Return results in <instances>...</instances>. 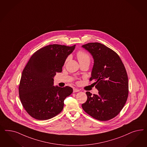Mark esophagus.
<instances>
[{
	"label": "esophagus",
	"instance_id": "esophagus-1",
	"mask_svg": "<svg viewBox=\"0 0 147 147\" xmlns=\"http://www.w3.org/2000/svg\"><path fill=\"white\" fill-rule=\"evenodd\" d=\"M79 91H80L79 89H76V88H74V89H73V92H74V93L78 92H79Z\"/></svg>",
	"mask_w": 147,
	"mask_h": 147
}]
</instances>
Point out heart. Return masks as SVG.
Instances as JSON below:
<instances>
[{
  "instance_id": "1",
  "label": "heart",
  "mask_w": 147,
  "mask_h": 147,
  "mask_svg": "<svg viewBox=\"0 0 147 147\" xmlns=\"http://www.w3.org/2000/svg\"><path fill=\"white\" fill-rule=\"evenodd\" d=\"M76 57L80 63H86V62L89 63L90 62V55L88 54L85 52V51L79 50L76 53ZM68 58H67L66 59V62L68 60Z\"/></svg>"
}]
</instances>
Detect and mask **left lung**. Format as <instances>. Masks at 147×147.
I'll list each match as a JSON object with an SVG mask.
<instances>
[{"label":"left lung","mask_w":147,"mask_h":147,"mask_svg":"<svg viewBox=\"0 0 147 147\" xmlns=\"http://www.w3.org/2000/svg\"><path fill=\"white\" fill-rule=\"evenodd\" d=\"M94 60L89 81L98 90V95L87 92V100L82 105L88 115L98 120L108 121L117 115L124 107L129 92L128 79L119 55L105 45L90 42L82 46Z\"/></svg>","instance_id":"8db88e82"}]
</instances>
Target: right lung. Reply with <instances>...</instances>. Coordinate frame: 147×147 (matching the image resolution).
Listing matches in <instances>:
<instances>
[{"instance_id":"1","label":"right lung","mask_w":147,"mask_h":147,"mask_svg":"<svg viewBox=\"0 0 147 147\" xmlns=\"http://www.w3.org/2000/svg\"><path fill=\"white\" fill-rule=\"evenodd\" d=\"M72 46L49 45L36 51L23 69L19 95L22 106L32 117L46 120L62 111L64 100L73 92L69 86H53L54 76L62 71Z\"/></svg>"}]
</instances>
